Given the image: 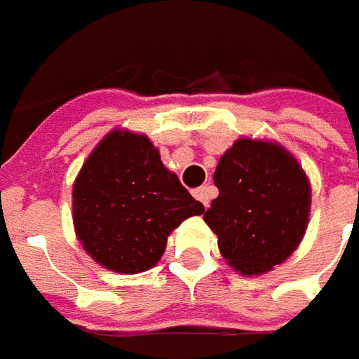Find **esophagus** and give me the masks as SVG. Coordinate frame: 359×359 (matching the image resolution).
I'll list each match as a JSON object with an SVG mask.
<instances>
[{"label":"esophagus","instance_id":"1","mask_svg":"<svg viewBox=\"0 0 359 359\" xmlns=\"http://www.w3.org/2000/svg\"><path fill=\"white\" fill-rule=\"evenodd\" d=\"M194 198H196L198 201H201V203L208 208V205H210V200H212V187L210 186L198 187V189L194 191Z\"/></svg>","mask_w":359,"mask_h":359}]
</instances>
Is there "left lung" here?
<instances>
[{
	"label": "left lung",
	"instance_id": "8db88e82",
	"mask_svg": "<svg viewBox=\"0 0 359 359\" xmlns=\"http://www.w3.org/2000/svg\"><path fill=\"white\" fill-rule=\"evenodd\" d=\"M214 184L219 196L203 219L229 268L262 276L296 252L310 224L311 186L292 151L240 137L217 161Z\"/></svg>",
	"mask_w": 359,
	"mask_h": 359
}]
</instances>
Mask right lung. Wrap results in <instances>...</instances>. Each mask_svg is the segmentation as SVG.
<instances>
[{
	"label": "right lung",
	"instance_id": "1",
	"mask_svg": "<svg viewBox=\"0 0 359 359\" xmlns=\"http://www.w3.org/2000/svg\"><path fill=\"white\" fill-rule=\"evenodd\" d=\"M203 214L145 133L116 128L91 149L72 191L77 241L116 273L151 269L173 229Z\"/></svg>",
	"mask_w": 359,
	"mask_h": 359
}]
</instances>
